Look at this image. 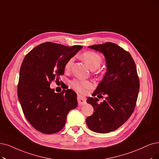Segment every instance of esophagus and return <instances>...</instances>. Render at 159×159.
Masks as SVG:
<instances>
[{"instance_id":"34e87169","label":"esophagus","mask_w":159,"mask_h":159,"mask_svg":"<svg viewBox=\"0 0 159 159\" xmlns=\"http://www.w3.org/2000/svg\"><path fill=\"white\" fill-rule=\"evenodd\" d=\"M77 99H78V105L79 106H82L85 104L86 102V99L85 97H82L81 96H78L77 97Z\"/></svg>"}]
</instances>
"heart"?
I'll return each mask as SVG.
<instances>
[{
	"mask_svg": "<svg viewBox=\"0 0 159 159\" xmlns=\"http://www.w3.org/2000/svg\"><path fill=\"white\" fill-rule=\"evenodd\" d=\"M81 59H83L91 70H96L99 68L102 59L101 56L94 52H84L81 56ZM73 58L70 59L65 65V68L68 69L71 66L72 63L73 62ZM71 86L75 91L77 92L84 94L88 89L91 88V84L89 81L85 80H74L71 82Z\"/></svg>",
	"mask_w": 159,
	"mask_h": 159,
	"instance_id": "obj_1",
	"label": "heart"
}]
</instances>
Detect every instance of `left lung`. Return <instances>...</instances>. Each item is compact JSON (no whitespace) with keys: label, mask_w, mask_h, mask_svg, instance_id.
Instances as JSON below:
<instances>
[{"label":"left lung","mask_w":159,"mask_h":159,"mask_svg":"<svg viewBox=\"0 0 159 159\" xmlns=\"http://www.w3.org/2000/svg\"><path fill=\"white\" fill-rule=\"evenodd\" d=\"M88 48L103 53L107 66L104 78L93 95L106 94L107 97L100 103L97 98H87V102L93 106L94 111L87 117L86 123L93 132L105 134L117 129L134 111L139 78L131 55L117 44L107 42Z\"/></svg>","instance_id":"obj_1"}]
</instances>
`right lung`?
I'll return each instance as SVG.
<instances>
[{"label": "right lung", "mask_w": 159, "mask_h": 159, "mask_svg": "<svg viewBox=\"0 0 159 159\" xmlns=\"http://www.w3.org/2000/svg\"><path fill=\"white\" fill-rule=\"evenodd\" d=\"M82 48L46 42L25 56L20 68L17 95L24 115L33 127L51 134L62 129L69 111L78 105L77 94L71 90L55 93L52 81L64 74L67 61Z\"/></svg>", "instance_id": "right-lung-1"}]
</instances>
